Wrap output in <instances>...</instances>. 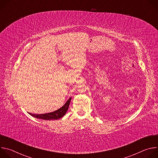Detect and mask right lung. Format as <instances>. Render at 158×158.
I'll use <instances>...</instances> for the list:
<instances>
[{
    "mask_svg": "<svg viewBox=\"0 0 158 158\" xmlns=\"http://www.w3.org/2000/svg\"><path fill=\"white\" fill-rule=\"evenodd\" d=\"M71 100V98H70L68 100H67L65 104L60 109L54 112H49V113H46V114H32V113H29V114L35 118L41 119L44 120H54V119L56 120V119H60L65 114L67 110H68Z\"/></svg>",
    "mask_w": 158,
    "mask_h": 158,
    "instance_id": "add662e5",
    "label": "right lung"
}]
</instances>
